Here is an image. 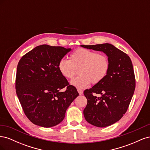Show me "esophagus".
I'll return each mask as SVG.
<instances>
[{
    "label": "esophagus",
    "instance_id": "34e87169",
    "mask_svg": "<svg viewBox=\"0 0 150 150\" xmlns=\"http://www.w3.org/2000/svg\"><path fill=\"white\" fill-rule=\"evenodd\" d=\"M78 93H79V94L80 95H81V94H83V90H81V89H78Z\"/></svg>",
    "mask_w": 150,
    "mask_h": 150
}]
</instances>
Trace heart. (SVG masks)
I'll return each mask as SVG.
<instances>
[{"mask_svg": "<svg viewBox=\"0 0 150 150\" xmlns=\"http://www.w3.org/2000/svg\"><path fill=\"white\" fill-rule=\"evenodd\" d=\"M57 66L62 76L69 79L73 78L78 69L79 75L71 83L76 88L83 89L91 83L96 84L101 82L108 73L110 62L105 54L79 48L71 54L70 59H61Z\"/></svg>", "mask_w": 150, "mask_h": 150, "instance_id": "heart-1", "label": "heart"}]
</instances>
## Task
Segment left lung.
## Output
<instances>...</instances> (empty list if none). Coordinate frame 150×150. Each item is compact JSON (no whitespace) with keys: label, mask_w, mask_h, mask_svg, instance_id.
Instances as JSON below:
<instances>
[{"label":"left lung","mask_w":150,"mask_h":150,"mask_svg":"<svg viewBox=\"0 0 150 150\" xmlns=\"http://www.w3.org/2000/svg\"><path fill=\"white\" fill-rule=\"evenodd\" d=\"M81 46L102 51L110 60L106 78L92 88L84 90L88 103L83 113L90 124L100 128L110 126L123 116L133 96L136 81L132 62L128 54L110 44ZM96 93L102 96L97 97Z\"/></svg>","instance_id":"obj_1"}]
</instances>
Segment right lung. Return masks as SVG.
I'll list each match as a JSON object with an SVG mask.
<instances>
[{
  "mask_svg": "<svg viewBox=\"0 0 150 150\" xmlns=\"http://www.w3.org/2000/svg\"><path fill=\"white\" fill-rule=\"evenodd\" d=\"M70 48L43 44L22 56L16 78L17 97L25 116L44 128L64 120L67 108L79 93L58 69V62ZM65 87V92L60 90Z\"/></svg>",
  "mask_w": 150,
  "mask_h": 150,
  "instance_id": "right-lung-1",
  "label": "right lung"
}]
</instances>
